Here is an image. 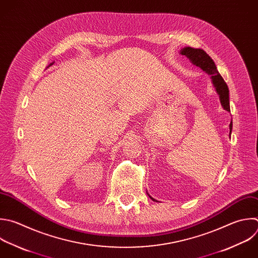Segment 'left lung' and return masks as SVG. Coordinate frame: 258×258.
I'll use <instances>...</instances> for the list:
<instances>
[{
	"mask_svg": "<svg viewBox=\"0 0 258 258\" xmlns=\"http://www.w3.org/2000/svg\"><path fill=\"white\" fill-rule=\"evenodd\" d=\"M181 54L187 56L195 64L200 67L202 70H204L206 73L212 76V80L214 83V86L216 87V90L218 94L220 95V100L222 106L227 110L230 111V102H229V89L226 82L220 75V73L217 70V67L214 62V60L211 58V56L203 49L201 48H192V47H184L181 49ZM232 121L230 123V135L232 132ZM151 198V197H150ZM152 199V198H151ZM155 201L154 199H152Z\"/></svg>",
	"mask_w": 258,
	"mask_h": 258,
	"instance_id": "1",
	"label": "left lung"
}]
</instances>
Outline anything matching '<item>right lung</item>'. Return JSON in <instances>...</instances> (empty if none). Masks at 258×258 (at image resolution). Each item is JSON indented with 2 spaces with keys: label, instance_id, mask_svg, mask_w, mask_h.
I'll return each instance as SVG.
<instances>
[{
  "label": "right lung",
  "instance_id": "1",
  "mask_svg": "<svg viewBox=\"0 0 258 258\" xmlns=\"http://www.w3.org/2000/svg\"><path fill=\"white\" fill-rule=\"evenodd\" d=\"M52 63H53V62H52ZM52 63H50V66H51V64H52Z\"/></svg>",
  "mask_w": 258,
  "mask_h": 258
}]
</instances>
